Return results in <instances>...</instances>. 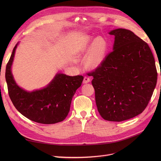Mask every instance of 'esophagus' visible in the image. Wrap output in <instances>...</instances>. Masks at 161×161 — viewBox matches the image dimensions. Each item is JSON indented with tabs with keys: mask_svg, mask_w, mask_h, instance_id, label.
Wrapping results in <instances>:
<instances>
[{
	"mask_svg": "<svg viewBox=\"0 0 161 161\" xmlns=\"http://www.w3.org/2000/svg\"><path fill=\"white\" fill-rule=\"evenodd\" d=\"M90 81V78L88 77V76L86 75L85 77H84V79H83V83H87Z\"/></svg>",
	"mask_w": 161,
	"mask_h": 161,
	"instance_id": "34e87169",
	"label": "esophagus"
}]
</instances>
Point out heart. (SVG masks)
<instances>
[{
  "mask_svg": "<svg viewBox=\"0 0 161 161\" xmlns=\"http://www.w3.org/2000/svg\"><path fill=\"white\" fill-rule=\"evenodd\" d=\"M88 37L83 42L81 47V55L83 58H87V63L91 68H97L104 60L108 45L104 38L97 37L92 42Z\"/></svg>",
  "mask_w": 161,
  "mask_h": 161,
  "instance_id": "heart-1",
  "label": "heart"
}]
</instances>
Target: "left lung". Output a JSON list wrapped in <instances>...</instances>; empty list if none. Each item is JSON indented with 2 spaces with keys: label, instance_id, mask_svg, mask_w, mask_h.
Here are the masks:
<instances>
[{
  "label": "left lung",
  "instance_id": "left-lung-1",
  "mask_svg": "<svg viewBox=\"0 0 161 161\" xmlns=\"http://www.w3.org/2000/svg\"><path fill=\"white\" fill-rule=\"evenodd\" d=\"M113 51L93 76L98 111L103 119L123 121L136 116L147 107L157 84L155 58L146 42L131 31L117 29Z\"/></svg>",
  "mask_w": 161,
  "mask_h": 161
}]
</instances>
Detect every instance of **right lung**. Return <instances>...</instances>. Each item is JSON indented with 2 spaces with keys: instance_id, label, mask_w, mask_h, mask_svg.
Instances as JSON below:
<instances>
[{
  "instance_id": "right-lung-1",
  "label": "right lung",
  "mask_w": 161,
  "mask_h": 161,
  "mask_svg": "<svg viewBox=\"0 0 161 161\" xmlns=\"http://www.w3.org/2000/svg\"><path fill=\"white\" fill-rule=\"evenodd\" d=\"M17 44L8 62L5 77L8 94L15 108L29 119L38 123L54 124L63 121L69 114L75 91L81 85L83 76L56 74L44 89L28 92L17 85L11 72Z\"/></svg>"
}]
</instances>
